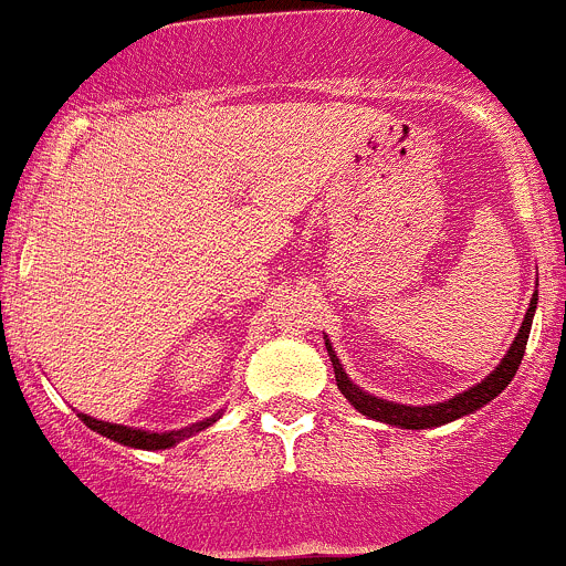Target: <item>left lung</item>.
Listing matches in <instances>:
<instances>
[{"instance_id":"8db88e82","label":"left lung","mask_w":566,"mask_h":566,"mask_svg":"<svg viewBox=\"0 0 566 566\" xmlns=\"http://www.w3.org/2000/svg\"><path fill=\"white\" fill-rule=\"evenodd\" d=\"M536 304H538V293H533L531 298V307H527V315H524L522 327H518L516 338H513L511 349L502 360H499L496 369L488 375L482 384L471 386L468 391L462 395H454L451 400L446 403H431V406H403V403H395V400H384V397H375L369 391H364L360 386H355L349 380V375L344 371L340 366L338 355L335 349L329 346L327 338V353L329 360H333V371H335V380H338V389L340 395L360 411V415L371 417V420H380V422H389V426H400V429H434V426H446L451 420H460V417L473 415L476 409H482L485 403H491L493 397L502 395L507 384L513 380L516 375L518 364L524 358V346H527V335H531V324H533V313H536Z\"/></svg>"}]
</instances>
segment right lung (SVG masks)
Here are the masks:
<instances>
[{"instance_id":"1","label":"right lung","mask_w":566,"mask_h":566,"mask_svg":"<svg viewBox=\"0 0 566 566\" xmlns=\"http://www.w3.org/2000/svg\"><path fill=\"white\" fill-rule=\"evenodd\" d=\"M81 420L90 426L93 431H98L101 437H109L112 442H120V446H129V448H146V451H160V448H171L177 446L180 440H186V437L197 434V431L208 429V426H213V422L220 420L222 411H217V415L206 417V420L200 422H191V426H186V429L180 431H144V429H129V426H120V422H104V420H95V417H86V415H78Z\"/></svg>"}]
</instances>
